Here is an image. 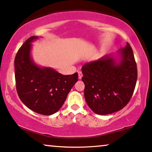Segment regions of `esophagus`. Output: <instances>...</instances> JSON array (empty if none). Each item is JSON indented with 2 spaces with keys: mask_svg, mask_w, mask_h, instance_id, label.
<instances>
[{
  "mask_svg": "<svg viewBox=\"0 0 152 152\" xmlns=\"http://www.w3.org/2000/svg\"><path fill=\"white\" fill-rule=\"evenodd\" d=\"M82 76H83L82 72H81V71H79V72H78V77H79V79H80V80H81V79H82Z\"/></svg>",
  "mask_w": 152,
  "mask_h": 152,
  "instance_id": "34e87169",
  "label": "esophagus"
}]
</instances>
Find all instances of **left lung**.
I'll use <instances>...</instances> for the list:
<instances>
[{
    "mask_svg": "<svg viewBox=\"0 0 152 152\" xmlns=\"http://www.w3.org/2000/svg\"><path fill=\"white\" fill-rule=\"evenodd\" d=\"M82 70L85 99L95 113L111 114L123 109L129 102L138 72L132 48L128 43L116 54L85 64Z\"/></svg>",
    "mask_w": 152,
    "mask_h": 152,
    "instance_id": "left-lung-1",
    "label": "left lung"
}]
</instances>
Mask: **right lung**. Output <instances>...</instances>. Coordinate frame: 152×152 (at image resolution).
Instances as JSON below:
<instances>
[{
	"mask_svg": "<svg viewBox=\"0 0 152 152\" xmlns=\"http://www.w3.org/2000/svg\"><path fill=\"white\" fill-rule=\"evenodd\" d=\"M31 37L20 48L14 59L16 86L22 102L32 111L50 115L59 111L70 89L78 81V74L64 75L49 67L37 66L31 57Z\"/></svg>",
	"mask_w": 152,
	"mask_h": 152,
	"instance_id": "obj_1",
	"label": "right lung"
}]
</instances>
